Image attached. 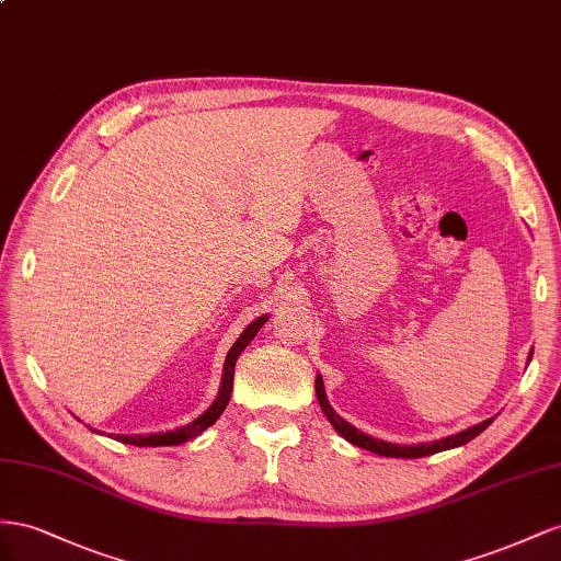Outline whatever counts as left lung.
Wrapping results in <instances>:
<instances>
[{"label": "left lung", "instance_id": "1", "mask_svg": "<svg viewBox=\"0 0 561 561\" xmlns=\"http://www.w3.org/2000/svg\"><path fill=\"white\" fill-rule=\"evenodd\" d=\"M314 390H317L319 407H322L329 423L335 427V432H339L341 437H345L350 444L359 446V449H366V451L378 454V456H388V458H423V456H432V454H439V451H446V449H456V446L468 444L470 439H474L479 435V432H484L493 423V419H489L484 423H477V425H472L468 430L456 432V435H451V437H444V439L430 442V444H413V446L390 444V442L369 437V435H366V432L357 430L355 425H350L345 419H341V415L335 413L331 409V404H329L327 392H324V380H322V376H319V374H317V380H314Z\"/></svg>", "mask_w": 561, "mask_h": 561}]
</instances>
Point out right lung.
<instances>
[{"label":"right lung","mask_w":561,"mask_h":561,"mask_svg":"<svg viewBox=\"0 0 561 561\" xmlns=\"http://www.w3.org/2000/svg\"><path fill=\"white\" fill-rule=\"evenodd\" d=\"M267 322V314L253 319V322L244 329V333L239 335L234 341V345L230 347L228 357H226V366H222V380H220V390L218 397L214 399V404L206 409L199 419H195L192 423L179 427V430H169V432H154V435H115L117 442L122 444H134V446H179L192 437L202 435L206 427H211L218 415L226 411L228 402H230V394H232V380H234V362L237 357L242 355V350L253 341V335L261 331V327ZM95 432V430H93ZM112 437V435H110Z\"/></svg>","instance_id":"1"}]
</instances>
